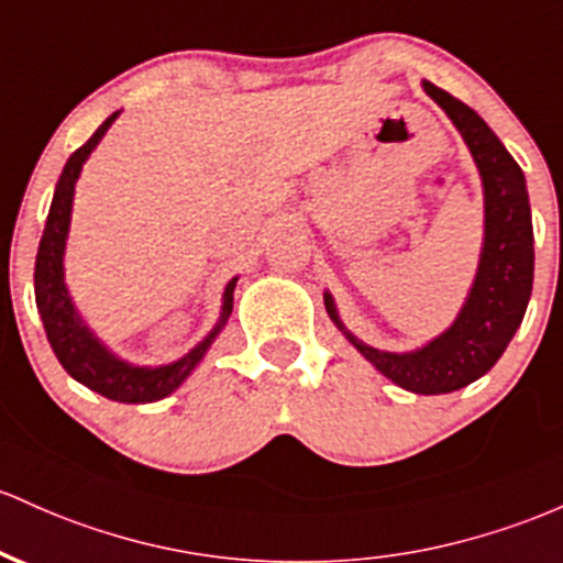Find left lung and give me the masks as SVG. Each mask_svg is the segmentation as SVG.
I'll return each instance as SVG.
<instances>
[{"label":"left lung","instance_id":"1","mask_svg":"<svg viewBox=\"0 0 563 563\" xmlns=\"http://www.w3.org/2000/svg\"><path fill=\"white\" fill-rule=\"evenodd\" d=\"M422 88L454 122L484 184V245L471 294L446 331L409 352L361 342L339 318L333 296L325 291L323 299L333 325L376 372L409 393L443 395L489 372L521 325L534 280V232L527 178L503 141L460 98L428 79Z\"/></svg>","mask_w":563,"mask_h":563}]
</instances>
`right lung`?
Returning a JSON list of instances; mask_svg holds the SVG:
<instances>
[{
    "mask_svg": "<svg viewBox=\"0 0 563 563\" xmlns=\"http://www.w3.org/2000/svg\"><path fill=\"white\" fill-rule=\"evenodd\" d=\"M117 117H120V111L107 117L103 125L98 128V131L92 133L69 159H66L64 173H60L58 184H55V195L51 202V213H47L45 221V232H42L40 240V251H36L34 296L36 310H40L42 323H45L47 342H51L55 357H58L60 366L66 368V374L74 376L79 385L90 387L92 393L103 395V398L109 400H117V404H152V400H159L165 398V395H170L173 390H178V387L187 382V376L195 372L197 363L206 357V352L211 350L216 336H219L232 314L238 277H232V280L227 283L224 296H221L219 323H216L213 329L206 333V339L197 342L187 355L168 363V366H133V363L114 355V352L90 331V325L85 323L82 314L74 307L69 286H66L64 253L66 240H69L77 178L79 173H82V165L88 163L92 150L101 144V139L107 135L111 122H114Z\"/></svg>",
    "mask_w": 563,
    "mask_h": 563,
    "instance_id": "1",
    "label": "right lung"
}]
</instances>
